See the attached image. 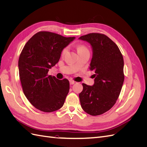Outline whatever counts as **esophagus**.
<instances>
[{"instance_id":"obj_1","label":"esophagus","mask_w":147,"mask_h":147,"mask_svg":"<svg viewBox=\"0 0 147 147\" xmlns=\"http://www.w3.org/2000/svg\"><path fill=\"white\" fill-rule=\"evenodd\" d=\"M75 82L74 81V80H70V84H75Z\"/></svg>"}]
</instances>
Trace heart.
Wrapping results in <instances>:
<instances>
[{"label":"heart","mask_w":147,"mask_h":147,"mask_svg":"<svg viewBox=\"0 0 147 147\" xmlns=\"http://www.w3.org/2000/svg\"><path fill=\"white\" fill-rule=\"evenodd\" d=\"M77 50H78V53H80V52H82L84 51H88V49L86 48V47H84L83 45H80L77 48ZM67 51H68L67 48H65L63 50V51H62V55L63 56L65 55L67 53Z\"/></svg>","instance_id":"heart-1"}]
</instances>
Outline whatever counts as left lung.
I'll list each match as a JSON object with an SVG mask.
<instances>
[{"label": "left lung", "instance_id": "left-lung-1", "mask_svg": "<svg viewBox=\"0 0 147 147\" xmlns=\"http://www.w3.org/2000/svg\"><path fill=\"white\" fill-rule=\"evenodd\" d=\"M79 39L91 46L90 69L95 72L94 84L83 83L79 98L84 112L97 116L107 112L118 98L124 79L123 57L118 46L104 34L91 33Z\"/></svg>", "mask_w": 147, "mask_h": 147}]
</instances>
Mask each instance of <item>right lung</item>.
Segmentation results:
<instances>
[{
  "mask_svg": "<svg viewBox=\"0 0 147 147\" xmlns=\"http://www.w3.org/2000/svg\"><path fill=\"white\" fill-rule=\"evenodd\" d=\"M75 38L41 31L29 40L21 51L18 68L22 88L26 98L39 110L55 112L64 104L69 91V80H58L48 72Z\"/></svg>",
  "mask_w": 147,
  "mask_h": 147,
  "instance_id": "add662e5",
  "label": "right lung"
}]
</instances>
